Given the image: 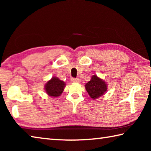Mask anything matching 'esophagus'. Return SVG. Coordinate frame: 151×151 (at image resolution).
<instances>
[{
  "mask_svg": "<svg viewBox=\"0 0 151 151\" xmlns=\"http://www.w3.org/2000/svg\"><path fill=\"white\" fill-rule=\"evenodd\" d=\"M71 82H73V83H80V80H79V78H71Z\"/></svg>",
  "mask_w": 151,
  "mask_h": 151,
  "instance_id": "esophagus-1",
  "label": "esophagus"
}]
</instances>
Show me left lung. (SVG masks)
<instances>
[{"instance_id": "obj_1", "label": "left lung", "mask_w": 151, "mask_h": 151, "mask_svg": "<svg viewBox=\"0 0 151 151\" xmlns=\"http://www.w3.org/2000/svg\"><path fill=\"white\" fill-rule=\"evenodd\" d=\"M85 88L89 96L94 100L106 93L107 85L103 79L94 75L85 85Z\"/></svg>"}]
</instances>
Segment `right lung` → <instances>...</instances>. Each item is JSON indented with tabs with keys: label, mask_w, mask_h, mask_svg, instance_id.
<instances>
[{
	"label": "right lung",
	"mask_w": 151,
	"mask_h": 151,
	"mask_svg": "<svg viewBox=\"0 0 151 151\" xmlns=\"http://www.w3.org/2000/svg\"><path fill=\"white\" fill-rule=\"evenodd\" d=\"M65 83L57 77L53 76L45 84V90L48 95L52 97L60 96L65 87Z\"/></svg>",
	"instance_id": "right-lung-1"
}]
</instances>
